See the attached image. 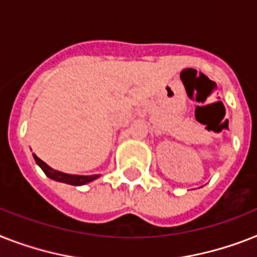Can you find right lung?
Listing matches in <instances>:
<instances>
[{"label":"right lung","instance_id":"1","mask_svg":"<svg viewBox=\"0 0 257 257\" xmlns=\"http://www.w3.org/2000/svg\"><path fill=\"white\" fill-rule=\"evenodd\" d=\"M35 162L41 166V169L45 172V174L49 178L54 179V181H58V182H64L68 183V185H74V186H80V185H85V183L91 182L93 179H96L99 176H74V174H66V173L58 172V170H54L51 169L47 164L42 161L41 158H38L34 154Z\"/></svg>","mask_w":257,"mask_h":257}]
</instances>
